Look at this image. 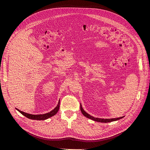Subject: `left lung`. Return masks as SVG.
I'll return each mask as SVG.
<instances>
[{
	"label": "left lung",
	"mask_w": 150,
	"mask_h": 150,
	"mask_svg": "<svg viewBox=\"0 0 150 150\" xmlns=\"http://www.w3.org/2000/svg\"><path fill=\"white\" fill-rule=\"evenodd\" d=\"M80 110L81 111V113L84 116H85L86 117L90 119L91 120H92L93 121H97V122H112V121H116L118 120H120L122 118H123L124 117L122 116V117H117V118H113V119H101V118H98V117H94L93 116H92L91 115L88 114V113H86V111L84 110V109L83 108L82 106L80 103Z\"/></svg>",
	"instance_id": "8db88e82"
}]
</instances>
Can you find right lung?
<instances>
[{
	"instance_id": "1",
	"label": "right lung",
	"mask_w": 150,
	"mask_h": 150,
	"mask_svg": "<svg viewBox=\"0 0 150 150\" xmlns=\"http://www.w3.org/2000/svg\"><path fill=\"white\" fill-rule=\"evenodd\" d=\"M59 104H60V100H59L58 105L57 106L55 107L53 110H52L50 112H48L47 114H39V115H32L30 114L26 113L25 112L21 111L20 110H19L18 109L16 108V109L21 114L23 115V116H25V117L29 118L30 119H32V120H46L48 118H50V117L55 115L57 113V112L59 110Z\"/></svg>"
}]
</instances>
